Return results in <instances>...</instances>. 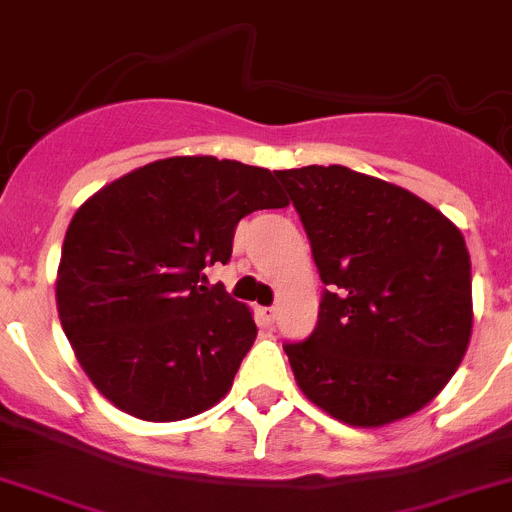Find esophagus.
<instances>
[{
    "label": "esophagus",
    "instance_id": "esophagus-1",
    "mask_svg": "<svg viewBox=\"0 0 512 512\" xmlns=\"http://www.w3.org/2000/svg\"><path fill=\"white\" fill-rule=\"evenodd\" d=\"M260 315L272 326V323H275V315H278V310H275V308H262Z\"/></svg>",
    "mask_w": 512,
    "mask_h": 512
}]
</instances>
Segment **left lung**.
I'll return each instance as SVG.
<instances>
[{"mask_svg":"<svg viewBox=\"0 0 512 512\" xmlns=\"http://www.w3.org/2000/svg\"><path fill=\"white\" fill-rule=\"evenodd\" d=\"M275 176L328 285L308 341L285 346L300 391L361 429L427 407L472 336L470 252L457 224L412 191L346 166Z\"/></svg>","mask_w":512,"mask_h":512,"instance_id":"obj_1","label":"left lung"}]
</instances>
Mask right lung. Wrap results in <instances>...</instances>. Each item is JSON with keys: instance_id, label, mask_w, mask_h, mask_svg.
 Listing matches in <instances>:
<instances>
[{"instance_id": "obj_1", "label": "right lung", "mask_w": 512, "mask_h": 512, "mask_svg": "<svg viewBox=\"0 0 512 512\" xmlns=\"http://www.w3.org/2000/svg\"><path fill=\"white\" fill-rule=\"evenodd\" d=\"M288 204L272 171L217 156L151 161L80 204L57 265V313L113 407L181 422L232 389L255 318L199 283L229 260L242 217Z\"/></svg>"}]
</instances>
